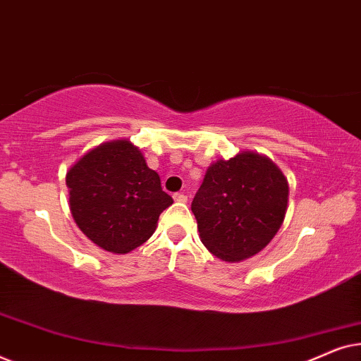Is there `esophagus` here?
<instances>
[{
	"label": "esophagus",
	"instance_id": "34e87169",
	"mask_svg": "<svg viewBox=\"0 0 361 361\" xmlns=\"http://www.w3.org/2000/svg\"><path fill=\"white\" fill-rule=\"evenodd\" d=\"M174 200H176V202H182V204H185L187 197H185L184 194H174Z\"/></svg>",
	"mask_w": 361,
	"mask_h": 361
}]
</instances>
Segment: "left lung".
I'll return each mask as SVG.
<instances>
[{
    "mask_svg": "<svg viewBox=\"0 0 361 361\" xmlns=\"http://www.w3.org/2000/svg\"><path fill=\"white\" fill-rule=\"evenodd\" d=\"M289 184L268 156L240 151L212 162L192 202L200 241L216 258L240 263L266 248L283 225Z\"/></svg>",
    "mask_w": 361,
    "mask_h": 361,
    "instance_id": "left-lung-1",
    "label": "left lung"
}]
</instances>
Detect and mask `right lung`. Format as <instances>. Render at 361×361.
<instances>
[{
    "mask_svg": "<svg viewBox=\"0 0 361 361\" xmlns=\"http://www.w3.org/2000/svg\"><path fill=\"white\" fill-rule=\"evenodd\" d=\"M68 207L78 228L98 248L125 255L149 240L172 197L130 140L102 142L67 171Z\"/></svg>",
    "mask_w": 361,
    "mask_h": 361,
    "instance_id": "right-lung-1",
    "label": "right lung"
}]
</instances>
